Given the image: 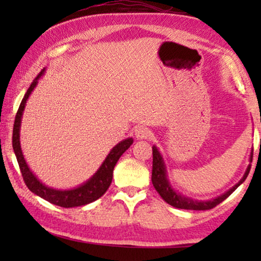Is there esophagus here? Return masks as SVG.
<instances>
[{"label":"esophagus","instance_id":"esophagus-1","mask_svg":"<svg viewBox=\"0 0 261 261\" xmlns=\"http://www.w3.org/2000/svg\"><path fill=\"white\" fill-rule=\"evenodd\" d=\"M152 135V132L146 127H140L135 130V137L140 140H145V139H148Z\"/></svg>","mask_w":261,"mask_h":261}]
</instances>
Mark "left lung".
Instances as JSON below:
<instances>
[{
  "mask_svg": "<svg viewBox=\"0 0 261 261\" xmlns=\"http://www.w3.org/2000/svg\"><path fill=\"white\" fill-rule=\"evenodd\" d=\"M152 153H153V166H152V184L153 187L158 194L162 196V198L166 203H169L170 205L174 206V208L178 209H187V210H209L215 208L217 204H220L221 202H223L228 196H230L233 192L237 190L239 185L244 183L246 178H247L249 170H251V164L246 169V172L244 177L241 178L240 181L234 185L233 188H230L229 190L224 192L221 196H217V197L209 199V201H196V199L189 198L187 196H183L179 192H177L171 185L169 178H167L166 173V165L164 163L163 155L160 154L159 149L156 146H153L152 147ZM252 156H253V151L251 153V156H249V162L252 163Z\"/></svg>",
  "mask_w": 261,
  "mask_h": 261,
  "instance_id": "left-lung-1",
  "label": "left lung"
}]
</instances>
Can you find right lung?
<instances>
[{
    "instance_id": "obj_1",
    "label": "right lung",
    "mask_w": 261,
    "mask_h": 261,
    "mask_svg": "<svg viewBox=\"0 0 261 261\" xmlns=\"http://www.w3.org/2000/svg\"><path fill=\"white\" fill-rule=\"evenodd\" d=\"M46 69L41 71L38 74L37 78L32 82V84L28 88L26 94H24L21 105L17 110L15 116V122H14L13 128V149L15 153L17 163H19L21 173H22L23 180L26 183L27 188L39 197L46 199V201L52 203L55 205L63 206V208H73V206L85 205L89 203L96 201L101 196L105 195V192L108 190L110 183L113 180V171L115 167L117 160L120 156L130 147L133 144V138H127L119 142L115 147L112 148L109 154L107 155L105 162L99 166V169L94 173V176L85 181V183L81 184L80 187L73 189H67V190H59V189L49 188L47 185L42 184L40 180L38 179L37 176L32 172L30 167H28L24 156L22 154V149H21L20 145V128H21V119H22V114L26 107L27 99L37 87L39 78L45 73Z\"/></svg>"
}]
</instances>
